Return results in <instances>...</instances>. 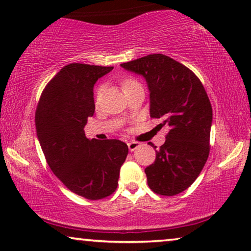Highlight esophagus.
Instances as JSON below:
<instances>
[{"label":"esophagus","mask_w":251,"mask_h":251,"mask_svg":"<svg viewBox=\"0 0 251 251\" xmlns=\"http://www.w3.org/2000/svg\"><path fill=\"white\" fill-rule=\"evenodd\" d=\"M139 146H140V144L138 142H130V143H128V147H129L130 152H133V151L138 149Z\"/></svg>","instance_id":"1"}]
</instances>
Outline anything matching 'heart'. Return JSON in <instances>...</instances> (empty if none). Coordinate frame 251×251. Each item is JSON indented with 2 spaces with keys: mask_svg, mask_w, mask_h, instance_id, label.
I'll return each mask as SVG.
<instances>
[{
  "mask_svg": "<svg viewBox=\"0 0 251 251\" xmlns=\"http://www.w3.org/2000/svg\"><path fill=\"white\" fill-rule=\"evenodd\" d=\"M131 83H135V81H131V80H128V81H126V82H123V88H126V85H129V84H131Z\"/></svg>",
  "mask_w": 251,
  "mask_h": 251,
  "instance_id": "b5f03b06",
  "label": "heart"
}]
</instances>
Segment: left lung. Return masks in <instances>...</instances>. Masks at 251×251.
<instances>
[{
  "instance_id": "left-lung-1",
  "label": "left lung",
  "mask_w": 251,
  "mask_h": 251,
  "mask_svg": "<svg viewBox=\"0 0 251 251\" xmlns=\"http://www.w3.org/2000/svg\"><path fill=\"white\" fill-rule=\"evenodd\" d=\"M121 67L145 78L151 118L169 128L155 161L145 169L147 184L160 195L180 193L194 183L209 155L212 108L207 92L193 72L164 54H149Z\"/></svg>"
}]
</instances>
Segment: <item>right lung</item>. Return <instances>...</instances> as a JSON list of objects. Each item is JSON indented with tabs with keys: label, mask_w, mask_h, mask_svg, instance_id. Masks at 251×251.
Instances as JSON below:
<instances>
[{
	"label": "right lung",
	"mask_w": 251,
	"mask_h": 251,
	"mask_svg": "<svg viewBox=\"0 0 251 251\" xmlns=\"http://www.w3.org/2000/svg\"><path fill=\"white\" fill-rule=\"evenodd\" d=\"M113 67L74 63L47 84L35 113L36 133L52 173L88 200L111 195L128 146L118 139H88L84 126L95 113L94 87Z\"/></svg>",
	"instance_id": "1"
}]
</instances>
